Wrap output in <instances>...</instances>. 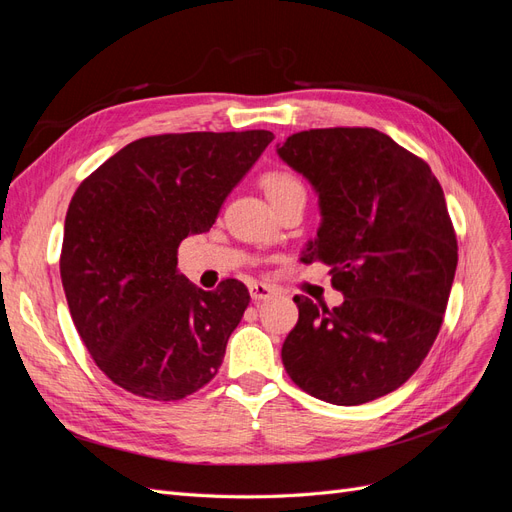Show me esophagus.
<instances>
[{
	"label": "esophagus",
	"mask_w": 512,
	"mask_h": 512,
	"mask_svg": "<svg viewBox=\"0 0 512 512\" xmlns=\"http://www.w3.org/2000/svg\"><path fill=\"white\" fill-rule=\"evenodd\" d=\"M250 297L254 303H262V301H269L275 297V290L267 284H252L250 286Z\"/></svg>",
	"instance_id": "obj_1"
}]
</instances>
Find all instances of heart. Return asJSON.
<instances>
[{"instance_id": "b5f03b06", "label": "heart", "mask_w": 512, "mask_h": 512, "mask_svg": "<svg viewBox=\"0 0 512 512\" xmlns=\"http://www.w3.org/2000/svg\"><path fill=\"white\" fill-rule=\"evenodd\" d=\"M260 188L265 192L267 200L273 205H280L284 200H290L294 196H305V188L297 177L290 173H282V170H273V173L262 175Z\"/></svg>"}]
</instances>
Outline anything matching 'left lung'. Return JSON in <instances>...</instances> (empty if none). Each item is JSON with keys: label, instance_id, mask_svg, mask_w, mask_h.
<instances>
[{"label": "left lung", "instance_id": "obj_1", "mask_svg": "<svg viewBox=\"0 0 512 512\" xmlns=\"http://www.w3.org/2000/svg\"><path fill=\"white\" fill-rule=\"evenodd\" d=\"M318 194L320 226L301 260L327 262L344 303L294 297L282 363L305 393L359 406L399 389L436 342L457 239L431 168L374 128L299 132L277 145Z\"/></svg>", "mask_w": 512, "mask_h": 512}]
</instances>
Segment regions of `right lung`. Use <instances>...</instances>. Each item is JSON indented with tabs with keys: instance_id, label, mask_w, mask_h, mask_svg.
Wrapping results in <instances>:
<instances>
[{
	"instance_id": "right-lung-1",
	"label": "right lung",
	"mask_w": 512,
	"mask_h": 512,
	"mask_svg": "<svg viewBox=\"0 0 512 512\" xmlns=\"http://www.w3.org/2000/svg\"><path fill=\"white\" fill-rule=\"evenodd\" d=\"M271 141L269 130L138 138L74 192L61 284L83 344L121 389L175 401L218 374L250 292L237 280L196 288L177 247L215 224Z\"/></svg>"
}]
</instances>
